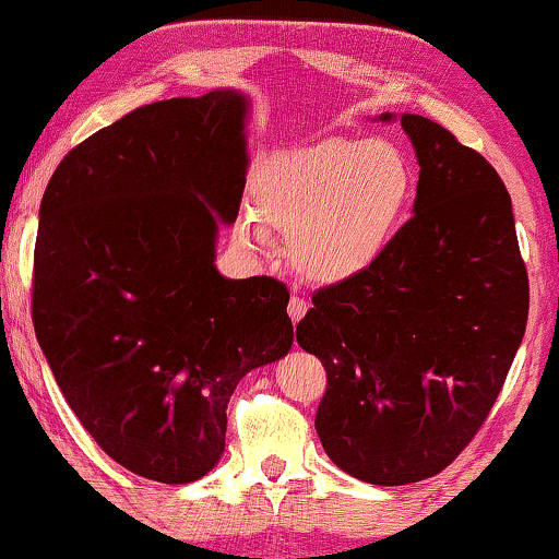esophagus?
Returning <instances> with one entry per match:
<instances>
[{
  "label": "esophagus",
  "instance_id": "obj_1",
  "mask_svg": "<svg viewBox=\"0 0 559 559\" xmlns=\"http://www.w3.org/2000/svg\"><path fill=\"white\" fill-rule=\"evenodd\" d=\"M307 307H310V305H307V299H302V297H293V299H289L287 312H289V320H293L295 325L307 314Z\"/></svg>",
  "mask_w": 559,
  "mask_h": 559
}]
</instances>
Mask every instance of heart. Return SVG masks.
Returning <instances> with one entry per match:
<instances>
[{
  "mask_svg": "<svg viewBox=\"0 0 559 559\" xmlns=\"http://www.w3.org/2000/svg\"><path fill=\"white\" fill-rule=\"evenodd\" d=\"M408 160L385 141L325 139L280 151L254 174V214L237 222L245 247L287 234V257L314 285H343L388 252L411 201Z\"/></svg>",
  "mask_w": 559,
  "mask_h": 559,
  "instance_id": "b5f03b06",
  "label": "heart"
}]
</instances>
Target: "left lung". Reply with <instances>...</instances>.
I'll return each instance as SVG.
<instances>
[{
	"label": "left lung",
	"mask_w": 559,
	"mask_h": 559,
	"mask_svg": "<svg viewBox=\"0 0 559 559\" xmlns=\"http://www.w3.org/2000/svg\"><path fill=\"white\" fill-rule=\"evenodd\" d=\"M378 120L393 123V112ZM420 166L414 219L366 274L320 289L297 343L328 370L314 428L355 479L439 474L489 416L530 310L512 199L489 160L403 112Z\"/></svg>",
	"instance_id": "left-lung-1"
}]
</instances>
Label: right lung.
Listing matches in <instances>:
<instances>
[{"instance_id": "obj_1", "label": "right lung", "mask_w": 559, "mask_h": 559, "mask_svg": "<svg viewBox=\"0 0 559 559\" xmlns=\"http://www.w3.org/2000/svg\"><path fill=\"white\" fill-rule=\"evenodd\" d=\"M249 108L234 87L143 105L72 148L39 204L37 343L105 454L160 484L219 464L234 388L295 340L282 282L214 264Z\"/></svg>"}]
</instances>
